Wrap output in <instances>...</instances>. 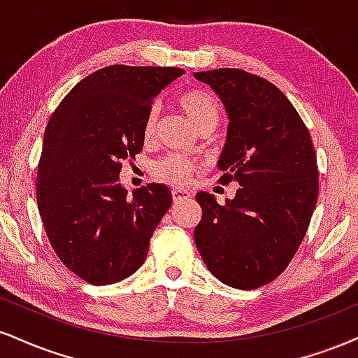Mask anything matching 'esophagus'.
<instances>
[{"instance_id": "34e87169", "label": "esophagus", "mask_w": 358, "mask_h": 358, "mask_svg": "<svg viewBox=\"0 0 358 358\" xmlns=\"http://www.w3.org/2000/svg\"><path fill=\"white\" fill-rule=\"evenodd\" d=\"M171 195H173L175 202H182V200L190 199V192L183 190V188H173V190H171Z\"/></svg>"}]
</instances>
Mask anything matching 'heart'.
<instances>
[{
  "label": "heart",
  "instance_id": "heart-1",
  "mask_svg": "<svg viewBox=\"0 0 358 358\" xmlns=\"http://www.w3.org/2000/svg\"><path fill=\"white\" fill-rule=\"evenodd\" d=\"M180 108L190 119V122L196 127V131H202L205 127H213L220 121V104L219 99L207 89H190L178 97ZM156 124H158V108H151L148 110L145 122H143V138L150 141L155 136ZM199 168L196 162L185 158L182 155H166L159 159L155 166V175L158 178L166 180L173 185H185L190 180L193 171Z\"/></svg>",
  "mask_w": 358,
  "mask_h": 358
}]
</instances>
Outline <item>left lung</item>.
Instances as JSON below:
<instances>
[{"label":"left lung","instance_id":"obj_1","mask_svg":"<svg viewBox=\"0 0 358 358\" xmlns=\"http://www.w3.org/2000/svg\"><path fill=\"white\" fill-rule=\"evenodd\" d=\"M195 79L210 85L229 114L219 182L241 187L225 205L196 193V249L224 285L256 289L287 268L308 231L318 200L313 143L298 110L269 80L241 69L195 72Z\"/></svg>","mask_w":358,"mask_h":358}]
</instances>
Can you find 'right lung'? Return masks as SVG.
<instances>
[{"mask_svg":"<svg viewBox=\"0 0 358 358\" xmlns=\"http://www.w3.org/2000/svg\"><path fill=\"white\" fill-rule=\"evenodd\" d=\"M178 67L109 65L82 79L52 114L36 175V203L52 249L94 286L113 285L145 262L171 205L159 183H119L122 162L143 150L155 97L183 76Z\"/></svg>","mask_w":358,"mask_h":358,"instance_id":"right-lung-1","label":"right lung"}]
</instances>
